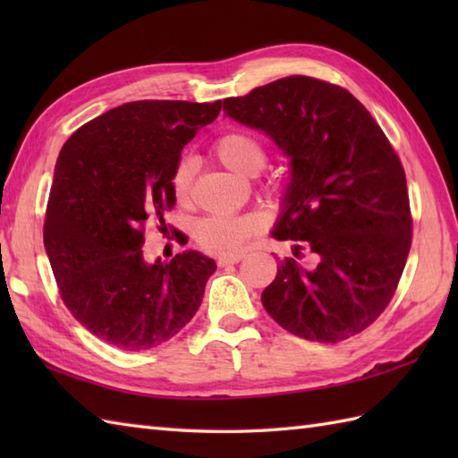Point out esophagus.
I'll return each instance as SVG.
<instances>
[{"label":"esophagus","mask_w":458,"mask_h":458,"mask_svg":"<svg viewBox=\"0 0 458 458\" xmlns=\"http://www.w3.org/2000/svg\"><path fill=\"white\" fill-rule=\"evenodd\" d=\"M242 254H230V256H220L218 259H216V264L220 266V267H224V266H232V264H238V261H242Z\"/></svg>","instance_id":"obj_1"}]
</instances>
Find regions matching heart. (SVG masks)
Returning a JSON list of instances; mask_svg holds the SVG:
<instances>
[{"label": "heart", "mask_w": 458, "mask_h": 458, "mask_svg": "<svg viewBox=\"0 0 458 458\" xmlns=\"http://www.w3.org/2000/svg\"><path fill=\"white\" fill-rule=\"evenodd\" d=\"M212 155L224 167L240 177H254L266 167L267 153L254 133L244 130H234L222 133L212 143ZM194 177V165L189 159H182L173 169L171 189L179 204H189L191 187ZM264 228V220L259 214H214L202 218L197 224L194 236L202 250L210 254L230 256L244 248L250 238L259 234Z\"/></svg>", "instance_id": "obj_1"}]
</instances>
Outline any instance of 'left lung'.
Wrapping results in <instances>:
<instances>
[{
	"label": "left lung",
	"mask_w": 458,
	"mask_h": 458,
	"mask_svg": "<svg viewBox=\"0 0 458 458\" xmlns=\"http://www.w3.org/2000/svg\"><path fill=\"white\" fill-rule=\"evenodd\" d=\"M236 122L266 131L291 159L277 240H301L316 266H277L261 293L291 335L340 343L362 333L395 293L411 248L403 165L390 140L343 86L285 76L224 100Z\"/></svg>",
	"instance_id": "obj_1"
}]
</instances>
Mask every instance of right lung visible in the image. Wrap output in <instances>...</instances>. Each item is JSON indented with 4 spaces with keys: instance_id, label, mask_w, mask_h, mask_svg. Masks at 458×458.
<instances>
[{
    "instance_id": "1",
    "label": "right lung",
    "mask_w": 458,
    "mask_h": 458,
    "mask_svg": "<svg viewBox=\"0 0 458 458\" xmlns=\"http://www.w3.org/2000/svg\"><path fill=\"white\" fill-rule=\"evenodd\" d=\"M220 108V100L128 102L63 145L45 212V250L63 303L104 343L131 352L153 348L177 335L202 303L214 259L182 251L169 264H148L141 248L145 224L167 230L174 165Z\"/></svg>"
}]
</instances>
